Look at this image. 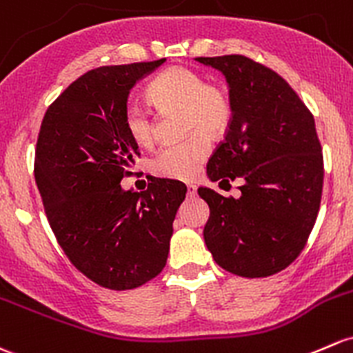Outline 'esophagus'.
<instances>
[{"label": "esophagus", "instance_id": "34e87169", "mask_svg": "<svg viewBox=\"0 0 353 353\" xmlns=\"http://www.w3.org/2000/svg\"><path fill=\"white\" fill-rule=\"evenodd\" d=\"M196 191H198V188H196V184H188V194L189 196H194Z\"/></svg>", "mask_w": 353, "mask_h": 353}]
</instances>
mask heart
<instances>
[{"instance_id":"heart-1","label":"heart","mask_w":353,"mask_h":353,"mask_svg":"<svg viewBox=\"0 0 353 353\" xmlns=\"http://www.w3.org/2000/svg\"><path fill=\"white\" fill-rule=\"evenodd\" d=\"M147 98L162 114H183L184 142L162 148L150 162L155 176L189 181L211 154L210 137L225 132L232 118V105L223 89L206 84L203 76L188 68H169L147 88ZM125 128L137 145L150 148L155 142V120L143 106H127Z\"/></svg>"}]
</instances>
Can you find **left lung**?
I'll use <instances>...</instances> for the list:
<instances>
[{"instance_id": "obj_1", "label": "left lung", "mask_w": 353, "mask_h": 353, "mask_svg": "<svg viewBox=\"0 0 353 353\" xmlns=\"http://www.w3.org/2000/svg\"><path fill=\"white\" fill-rule=\"evenodd\" d=\"M196 61L223 74L232 105L225 140L208 162V179L243 181L239 198L198 189L210 206L205 243L228 272L272 276L301 254L320 211L323 155L314 118L279 74L252 59Z\"/></svg>"}]
</instances>
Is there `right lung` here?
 I'll return each mask as SVG.
<instances>
[{"label": "right lung", "instance_id": "add662e5", "mask_svg": "<svg viewBox=\"0 0 353 353\" xmlns=\"http://www.w3.org/2000/svg\"><path fill=\"white\" fill-rule=\"evenodd\" d=\"M164 62L89 70L52 103L37 142L35 181L55 239L77 270L114 291L162 272L186 198L176 181L142 192L120 184L139 155L123 123L130 91Z\"/></svg>", "mask_w": 353, "mask_h": 353}]
</instances>
